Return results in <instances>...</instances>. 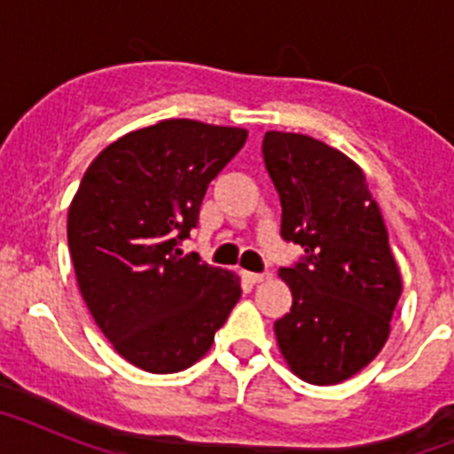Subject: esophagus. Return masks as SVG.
Here are the masks:
<instances>
[{
    "label": "esophagus",
    "mask_w": 454,
    "mask_h": 454,
    "mask_svg": "<svg viewBox=\"0 0 454 454\" xmlns=\"http://www.w3.org/2000/svg\"><path fill=\"white\" fill-rule=\"evenodd\" d=\"M243 277H246L250 284H262V282H266L270 275H268V272H243Z\"/></svg>",
    "instance_id": "34e87169"
}]
</instances>
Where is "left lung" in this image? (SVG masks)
Segmentation results:
<instances>
[{"mask_svg":"<svg viewBox=\"0 0 454 454\" xmlns=\"http://www.w3.org/2000/svg\"><path fill=\"white\" fill-rule=\"evenodd\" d=\"M263 161L282 200V236L304 247L279 268L293 307L275 323L300 380L339 384L380 355L403 293L382 211L343 152L304 134L266 131Z\"/></svg>","mask_w":454,"mask_h":454,"instance_id":"obj_1","label":"left lung"}]
</instances>
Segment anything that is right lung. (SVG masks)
Returning <instances> with one entry per match:
<instances>
[{
  "label": "right lung",
  "mask_w": 454,
  "mask_h": 454,
  "mask_svg": "<svg viewBox=\"0 0 454 454\" xmlns=\"http://www.w3.org/2000/svg\"><path fill=\"white\" fill-rule=\"evenodd\" d=\"M246 140L240 127L161 120L104 147L79 184L67 211L79 291L115 352L143 371L200 362L239 302V277L179 243Z\"/></svg>",
  "instance_id": "add662e5"
}]
</instances>
